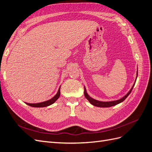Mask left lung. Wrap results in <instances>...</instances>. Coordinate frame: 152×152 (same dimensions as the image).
<instances>
[{
	"instance_id": "8db88e82",
	"label": "left lung",
	"mask_w": 152,
	"mask_h": 152,
	"mask_svg": "<svg viewBox=\"0 0 152 152\" xmlns=\"http://www.w3.org/2000/svg\"><path fill=\"white\" fill-rule=\"evenodd\" d=\"M137 76H136V79H137ZM135 82L134 84H133L132 87H131V89H130V91L128 92V93H127V94H126L125 96H124L123 98H122L121 99H119L118 100H115V101H112V102H100V101H98V100H96V99H94L93 98H92L91 97H90V96H89V94H87V91H86V87L84 86V96L86 99H87V100L89 101V102H90V103L91 104H93L94 106H96V107H102V108H106V107H113V106H115V105H117V104H119L122 103V102H124V100H125L127 96L130 94V93H131V91L133 89V87H134V84H135Z\"/></svg>"
}]
</instances>
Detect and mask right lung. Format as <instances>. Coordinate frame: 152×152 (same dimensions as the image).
<instances>
[{
    "mask_svg": "<svg viewBox=\"0 0 152 152\" xmlns=\"http://www.w3.org/2000/svg\"><path fill=\"white\" fill-rule=\"evenodd\" d=\"M60 87L61 86L59 87V88L58 89V93H56V94L55 95L53 98H52L51 99H50L48 101H45V102H41V103H25L26 104H28L30 107H48V106L53 104L59 98V96H60Z\"/></svg>",
    "mask_w": 152,
    "mask_h": 152,
    "instance_id": "1",
    "label": "right lung"
}]
</instances>
